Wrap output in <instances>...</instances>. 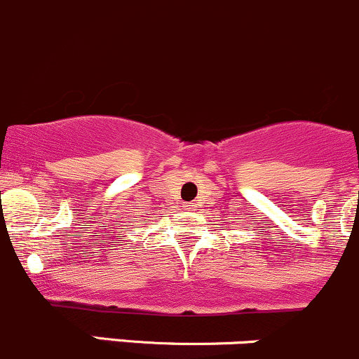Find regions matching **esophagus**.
<instances>
[{
	"label": "esophagus",
	"instance_id": "34e87169",
	"mask_svg": "<svg viewBox=\"0 0 359 359\" xmlns=\"http://www.w3.org/2000/svg\"><path fill=\"white\" fill-rule=\"evenodd\" d=\"M187 206H189V210H193L194 205H193V203H189V205H187Z\"/></svg>",
	"mask_w": 359,
	"mask_h": 359
}]
</instances>
